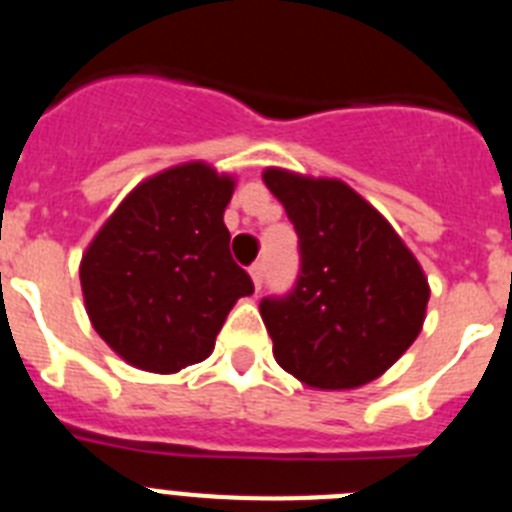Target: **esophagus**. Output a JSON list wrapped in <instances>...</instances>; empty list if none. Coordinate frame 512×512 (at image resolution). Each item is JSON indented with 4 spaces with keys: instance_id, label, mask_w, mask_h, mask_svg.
I'll use <instances>...</instances> for the list:
<instances>
[{
    "instance_id": "obj_1",
    "label": "esophagus",
    "mask_w": 512,
    "mask_h": 512,
    "mask_svg": "<svg viewBox=\"0 0 512 512\" xmlns=\"http://www.w3.org/2000/svg\"><path fill=\"white\" fill-rule=\"evenodd\" d=\"M248 274H251L253 279V287L261 289V282H264V264H253L251 269H248Z\"/></svg>"
}]
</instances>
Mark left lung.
Listing matches in <instances>:
<instances>
[{
    "instance_id": "left-lung-1",
    "label": "left lung",
    "mask_w": 512,
    "mask_h": 512,
    "mask_svg": "<svg viewBox=\"0 0 512 512\" xmlns=\"http://www.w3.org/2000/svg\"><path fill=\"white\" fill-rule=\"evenodd\" d=\"M261 176L295 225L302 256L295 292L261 302L274 359L312 390L374 382L423 330L431 297L423 266L341 179L279 166Z\"/></svg>"
}]
</instances>
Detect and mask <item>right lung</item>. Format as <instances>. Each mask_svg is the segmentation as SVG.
Masks as SVG:
<instances>
[{
	"mask_svg": "<svg viewBox=\"0 0 512 512\" xmlns=\"http://www.w3.org/2000/svg\"><path fill=\"white\" fill-rule=\"evenodd\" d=\"M233 174L187 161L148 176L104 220L79 264L89 323L135 369L176 374L215 348L253 295L223 223Z\"/></svg>",
	"mask_w": 512,
	"mask_h": 512,
	"instance_id": "1",
	"label": "right lung"
}]
</instances>
